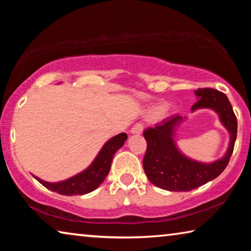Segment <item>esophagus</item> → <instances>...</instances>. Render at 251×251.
Masks as SVG:
<instances>
[{
	"instance_id": "34e87169",
	"label": "esophagus",
	"mask_w": 251,
	"mask_h": 251,
	"mask_svg": "<svg viewBox=\"0 0 251 251\" xmlns=\"http://www.w3.org/2000/svg\"><path fill=\"white\" fill-rule=\"evenodd\" d=\"M143 129H144L143 124H136V125L133 127V128L130 129V134H133V135L137 134V135H139V134L143 133Z\"/></svg>"
}]
</instances>
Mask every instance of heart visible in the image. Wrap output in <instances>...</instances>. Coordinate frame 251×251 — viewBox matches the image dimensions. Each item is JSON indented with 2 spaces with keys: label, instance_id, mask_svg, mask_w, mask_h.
<instances>
[{
  "label": "heart",
  "instance_id": "b5f03b06",
  "mask_svg": "<svg viewBox=\"0 0 251 251\" xmlns=\"http://www.w3.org/2000/svg\"><path fill=\"white\" fill-rule=\"evenodd\" d=\"M169 110H171V106L164 103H159L150 108V110H148V115H150V117H156L159 115L164 116L168 114Z\"/></svg>",
  "mask_w": 251,
  "mask_h": 251
}]
</instances>
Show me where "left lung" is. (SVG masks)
Masks as SVG:
<instances>
[{
  "instance_id": "8db88e82",
  "label": "left lung",
  "mask_w": 251,
  "mask_h": 251,
  "mask_svg": "<svg viewBox=\"0 0 251 251\" xmlns=\"http://www.w3.org/2000/svg\"><path fill=\"white\" fill-rule=\"evenodd\" d=\"M198 100L192 113L211 109L227 129L229 143L223 157L210 163L193 159L185 155L176 142V133L187 116L174 115L144 131L147 151L143 160L144 171L152 185L169 192H189L215 179L227 167L237 137V118L230 101L224 93L214 88L195 91Z\"/></svg>"
}]
</instances>
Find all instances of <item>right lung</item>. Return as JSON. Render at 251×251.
<instances>
[{
    "label": "right lung",
    "mask_w": 251,
    "mask_h": 251,
    "mask_svg": "<svg viewBox=\"0 0 251 251\" xmlns=\"http://www.w3.org/2000/svg\"><path fill=\"white\" fill-rule=\"evenodd\" d=\"M126 139L127 135L125 133H121L109 138L100 148L99 154L96 155L90 166L65 180L50 182L41 179L35 175H33V177L46 188L59 195L73 196V195H85L91 193L107 177L113 157L115 152L123 147Z\"/></svg>",
    "instance_id": "add662e5"
}]
</instances>
